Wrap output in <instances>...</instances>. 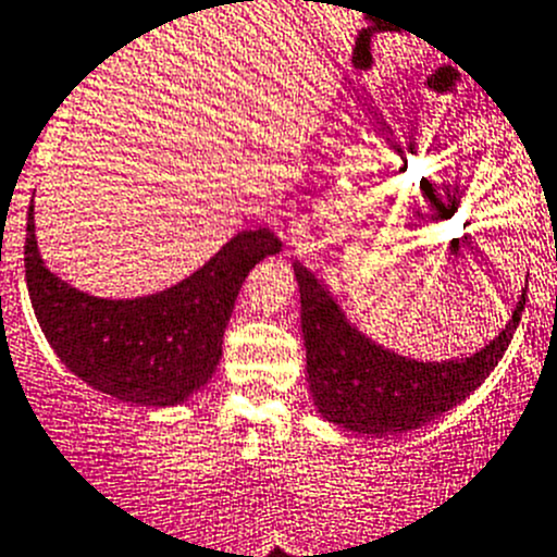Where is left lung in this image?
I'll return each instance as SVG.
<instances>
[{
	"label": "left lung",
	"instance_id": "8db88e82",
	"mask_svg": "<svg viewBox=\"0 0 557 557\" xmlns=\"http://www.w3.org/2000/svg\"><path fill=\"white\" fill-rule=\"evenodd\" d=\"M301 294L307 383L323 422L359 435L419 430L471 397L498 367L520 326L525 288L506 326L471 356L413 359L361 332L326 280L294 263Z\"/></svg>",
	"mask_w": 557,
	"mask_h": 557
}]
</instances>
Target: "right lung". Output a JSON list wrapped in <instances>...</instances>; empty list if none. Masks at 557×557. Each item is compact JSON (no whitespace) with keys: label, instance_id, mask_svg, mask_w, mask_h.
Listing matches in <instances>:
<instances>
[{"label":"right lung","instance_id":"1","mask_svg":"<svg viewBox=\"0 0 557 557\" xmlns=\"http://www.w3.org/2000/svg\"><path fill=\"white\" fill-rule=\"evenodd\" d=\"M283 242L269 228L239 231L201 269L158 294L106 299L46 267L26 220V288L53 354L86 386L144 408L185 403L214 375L242 283Z\"/></svg>","mask_w":557,"mask_h":557}]
</instances>
